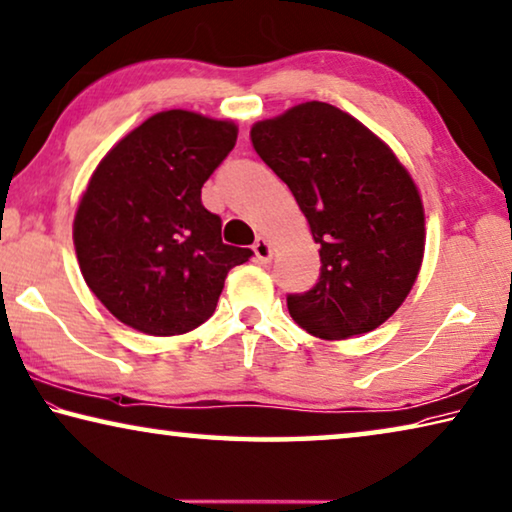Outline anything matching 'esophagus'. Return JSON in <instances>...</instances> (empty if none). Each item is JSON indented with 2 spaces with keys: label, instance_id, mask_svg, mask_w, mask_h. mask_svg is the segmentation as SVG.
I'll use <instances>...</instances> for the list:
<instances>
[{
  "label": "esophagus",
  "instance_id": "34e87169",
  "mask_svg": "<svg viewBox=\"0 0 512 512\" xmlns=\"http://www.w3.org/2000/svg\"><path fill=\"white\" fill-rule=\"evenodd\" d=\"M253 250H255V257L259 259V262H262V264L271 262V257H273V246H271V241H269V239L259 237V239L255 241Z\"/></svg>",
  "mask_w": 512,
  "mask_h": 512
}]
</instances>
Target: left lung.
Masks as SVG:
<instances>
[{"mask_svg":"<svg viewBox=\"0 0 512 512\" xmlns=\"http://www.w3.org/2000/svg\"><path fill=\"white\" fill-rule=\"evenodd\" d=\"M250 141L319 243V282L287 296L291 319L328 342L383 326L424 262V202L408 168L358 118L316 100L259 120Z\"/></svg>","mask_w":512,"mask_h":512,"instance_id":"8db88e82","label":"left lung"}]
</instances>
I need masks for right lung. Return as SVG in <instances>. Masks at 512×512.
<instances>
[{
  "label": "right lung",
  "mask_w": 512,
  "mask_h": 512,
  "mask_svg": "<svg viewBox=\"0 0 512 512\" xmlns=\"http://www.w3.org/2000/svg\"><path fill=\"white\" fill-rule=\"evenodd\" d=\"M232 120L154 113L104 154L81 193L72 241L86 285L125 326L184 335L214 314L230 269L253 250L227 246L200 189L237 143Z\"/></svg>",
  "instance_id": "right-lung-1"
}]
</instances>
